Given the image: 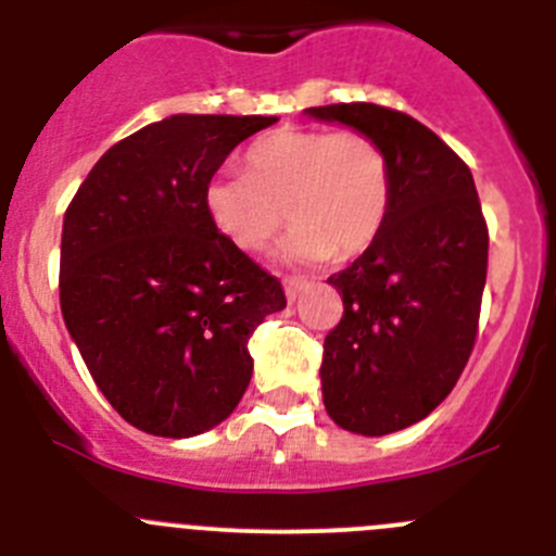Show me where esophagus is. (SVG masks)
<instances>
[{"label":"esophagus","mask_w":556,"mask_h":556,"mask_svg":"<svg viewBox=\"0 0 556 556\" xmlns=\"http://www.w3.org/2000/svg\"><path fill=\"white\" fill-rule=\"evenodd\" d=\"M307 285H309L307 279H302V277H285V295H288V302H295V299H299V293H302Z\"/></svg>","instance_id":"esophagus-1"}]
</instances>
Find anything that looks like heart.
<instances>
[{"label":"heart","instance_id":"heart-1","mask_svg":"<svg viewBox=\"0 0 556 556\" xmlns=\"http://www.w3.org/2000/svg\"><path fill=\"white\" fill-rule=\"evenodd\" d=\"M395 175L387 150L365 131L285 126L247 150V173L205 180L202 207L232 247L263 252L288 219V261L318 263L365 252L387 225Z\"/></svg>","mask_w":556,"mask_h":556}]
</instances>
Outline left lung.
Masks as SVG:
<instances>
[{
    "label": "left lung",
    "mask_w": 556,
    "mask_h": 556,
    "mask_svg": "<svg viewBox=\"0 0 556 556\" xmlns=\"http://www.w3.org/2000/svg\"><path fill=\"white\" fill-rule=\"evenodd\" d=\"M307 114L381 142L395 194L381 236L331 274L342 318L324 340V406L340 428L383 435L428 417L453 392L477 340L489 225L475 178L428 126L378 103Z\"/></svg>",
    "instance_id": "left-lung-1"
}]
</instances>
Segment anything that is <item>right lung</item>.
Masks as SVG:
<instances>
[{
	"mask_svg": "<svg viewBox=\"0 0 556 556\" xmlns=\"http://www.w3.org/2000/svg\"><path fill=\"white\" fill-rule=\"evenodd\" d=\"M263 114H173L98 159L62 222L60 304L112 408L167 439L211 430L252 378L249 337L285 307L277 277L202 207L230 150Z\"/></svg>",
	"mask_w": 556,
	"mask_h": 556,
	"instance_id": "obj_1",
	"label": "right lung"
}]
</instances>
